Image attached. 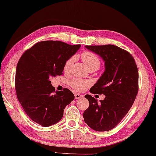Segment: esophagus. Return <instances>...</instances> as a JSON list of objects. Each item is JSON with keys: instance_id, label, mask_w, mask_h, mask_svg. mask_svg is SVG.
I'll return each mask as SVG.
<instances>
[{"instance_id": "34e87169", "label": "esophagus", "mask_w": 156, "mask_h": 156, "mask_svg": "<svg viewBox=\"0 0 156 156\" xmlns=\"http://www.w3.org/2000/svg\"><path fill=\"white\" fill-rule=\"evenodd\" d=\"M82 98V95H80V93H75V98L76 100V99H80V98Z\"/></svg>"}]
</instances>
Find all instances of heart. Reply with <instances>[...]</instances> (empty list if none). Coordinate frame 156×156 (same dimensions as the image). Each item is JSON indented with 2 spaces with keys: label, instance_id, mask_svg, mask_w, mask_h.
Returning <instances> with one entry per match:
<instances>
[{
  "label": "heart",
  "instance_id": "obj_1",
  "mask_svg": "<svg viewBox=\"0 0 156 156\" xmlns=\"http://www.w3.org/2000/svg\"><path fill=\"white\" fill-rule=\"evenodd\" d=\"M75 56H73L67 60V61L64 65V71H70L74 61H75ZM81 59L86 65V66L89 70H96L97 69L100 68V64H101V61H100V58L94 53L89 51L83 52L82 54H81ZM70 85L76 90L81 91V90H84L87 86L90 85V82L88 81L81 80V79H73V80L70 81Z\"/></svg>",
  "mask_w": 156,
  "mask_h": 156
}]
</instances>
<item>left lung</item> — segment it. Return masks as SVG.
I'll return each mask as SVG.
<instances>
[{"label": "left lung", "instance_id": "8db88e82", "mask_svg": "<svg viewBox=\"0 0 156 156\" xmlns=\"http://www.w3.org/2000/svg\"><path fill=\"white\" fill-rule=\"evenodd\" d=\"M105 61V70L90 89L93 94H104L98 103L86 95L89 107L83 114L85 123L93 130L103 132L113 129L125 117L138 93V69L128 51L112 44L85 46Z\"/></svg>", "mask_w": 156, "mask_h": 156}]
</instances>
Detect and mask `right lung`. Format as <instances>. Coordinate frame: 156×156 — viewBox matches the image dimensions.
I'll use <instances>...</instances> for the list:
<instances>
[{
	"mask_svg": "<svg viewBox=\"0 0 156 156\" xmlns=\"http://www.w3.org/2000/svg\"><path fill=\"white\" fill-rule=\"evenodd\" d=\"M81 44L42 41L27 49L16 66L15 90L28 116L43 127L60 121L65 107L75 99L68 88L55 91L50 77L63 75L64 65Z\"/></svg>",
	"mask_w": 156,
	"mask_h": 156,
	"instance_id": "add662e5",
	"label": "right lung"
}]
</instances>
